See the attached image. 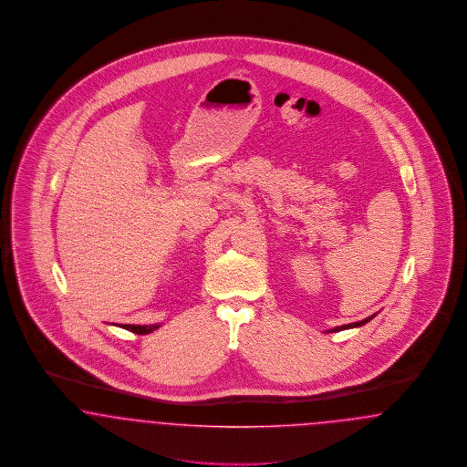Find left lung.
<instances>
[{
    "instance_id": "obj_1",
    "label": "left lung",
    "mask_w": 467,
    "mask_h": 467,
    "mask_svg": "<svg viewBox=\"0 0 467 467\" xmlns=\"http://www.w3.org/2000/svg\"><path fill=\"white\" fill-rule=\"evenodd\" d=\"M376 315H372V317H368V318L362 319V321H355V323H348V325H341V327H336V328H332V330H328V332H339V330H346V328H355V327H362V325H366L368 321L374 318Z\"/></svg>"
}]
</instances>
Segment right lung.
Returning a JSON list of instances; mask_svg holds the SVG:
<instances>
[{
	"instance_id": "right-lung-1",
	"label": "right lung",
	"mask_w": 467,
	"mask_h": 467,
	"mask_svg": "<svg viewBox=\"0 0 467 467\" xmlns=\"http://www.w3.org/2000/svg\"><path fill=\"white\" fill-rule=\"evenodd\" d=\"M158 327H161V325H124L123 328L130 332H135V334H149V332L156 330Z\"/></svg>"
}]
</instances>
